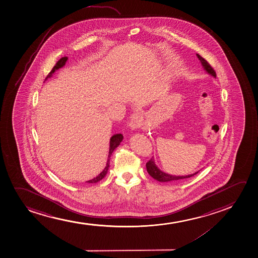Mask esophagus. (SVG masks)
<instances>
[{
  "label": "esophagus",
  "instance_id": "34e87169",
  "mask_svg": "<svg viewBox=\"0 0 258 258\" xmlns=\"http://www.w3.org/2000/svg\"><path fill=\"white\" fill-rule=\"evenodd\" d=\"M143 125V120L140 117L139 115L133 114L131 115V121L128 122V127L131 131H135Z\"/></svg>",
  "mask_w": 258,
  "mask_h": 258
}]
</instances>
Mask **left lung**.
<instances>
[{
	"mask_svg": "<svg viewBox=\"0 0 258 258\" xmlns=\"http://www.w3.org/2000/svg\"><path fill=\"white\" fill-rule=\"evenodd\" d=\"M196 55H197L198 58L200 59L202 67H203L206 73H209L210 75H212V77L216 78L215 71L213 70V68L210 66L209 63H208L205 58H202L200 54ZM146 167H147V171H148V173H149V175L151 176L152 178H154V179L160 182L180 181L182 179H188V178H191V177L195 175V174H197V173L200 172V170H199L198 172H195V173H191V174L182 176L172 175V174H169V173H164L163 171H161V170L156 166L154 157H152L151 159L147 162Z\"/></svg>",
	"mask_w": 258,
	"mask_h": 258,
	"instance_id": "1",
	"label": "left lung"
}]
</instances>
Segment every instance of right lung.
Listing matches in <instances>:
<instances>
[{
	"mask_svg": "<svg viewBox=\"0 0 258 258\" xmlns=\"http://www.w3.org/2000/svg\"><path fill=\"white\" fill-rule=\"evenodd\" d=\"M67 59L68 58L67 57H63V58H61L56 63L53 68H52V70L49 73L48 75L46 77V79H48V78H51L52 76V74L56 72V71H58L59 68H62V67H64L66 63H67ZM123 139V136L121 135V134H115L111 138H110V141H109V155H108V161H107L106 167H104V169L101 172L97 177H95L92 179H90L88 180V183H92V184H94V183H97V182L100 181L101 179H103L105 175H106L107 173H108V170H109V159H110V156L112 155L113 151L115 150L119 145H120V143H121V141Z\"/></svg>",
	"mask_w": 258,
	"mask_h": 258,
	"instance_id": "right-lung-1",
	"label": "right lung"
}]
</instances>
